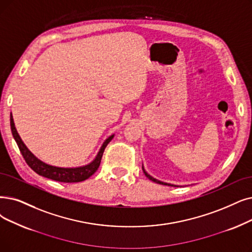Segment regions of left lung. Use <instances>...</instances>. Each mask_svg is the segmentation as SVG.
<instances>
[{
	"instance_id": "1",
	"label": "left lung",
	"mask_w": 252,
	"mask_h": 252,
	"mask_svg": "<svg viewBox=\"0 0 252 252\" xmlns=\"http://www.w3.org/2000/svg\"><path fill=\"white\" fill-rule=\"evenodd\" d=\"M142 169H143V172H144V174H145V176L149 179V180H151V181H153V182H156V183H159V184H162V185H168V187H176V185H174V184H170V183H166V182H162V181H159V180H158V179H156V178H153L152 176H150V175L145 171V169H144V167H142Z\"/></svg>"
}]
</instances>
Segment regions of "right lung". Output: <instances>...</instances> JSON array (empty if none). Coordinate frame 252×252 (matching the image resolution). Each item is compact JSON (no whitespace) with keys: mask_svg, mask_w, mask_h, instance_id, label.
<instances>
[{"mask_svg":"<svg viewBox=\"0 0 252 252\" xmlns=\"http://www.w3.org/2000/svg\"><path fill=\"white\" fill-rule=\"evenodd\" d=\"M10 126H11V132H12L13 138L16 141L21 155H23L29 167L32 171L36 172L38 175H40V176L46 177L48 179H52L56 181H60V182H65V183L81 182L89 179L93 174H94L100 166L106 146L114 137V135H111L104 141V143L101 146L99 152H97L96 157L92 162L89 163V165H85L83 167H77V168H61V167L48 165V163L40 160L28 149V147L26 146V144L24 143L23 140H21V138L17 133L12 113H10Z\"/></svg>","mask_w":252,"mask_h":252,"instance_id":"right-lung-1","label":"right lung"}]
</instances>
